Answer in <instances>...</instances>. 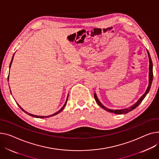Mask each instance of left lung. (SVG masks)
<instances>
[{"label":"left lung","mask_w":159,"mask_h":159,"mask_svg":"<svg viewBox=\"0 0 159 159\" xmlns=\"http://www.w3.org/2000/svg\"><path fill=\"white\" fill-rule=\"evenodd\" d=\"M148 54L149 61H150V66H149V85H148V87L146 92L144 93V94L143 95V96L138 100V101H137L134 105H133L132 106H131V107H129L127 109H121V110H111V109H107L106 107H105L100 102V101L98 100V98L97 97V94L94 93V99H95V100H96L97 103L100 105V106L102 108L104 109L105 110H106L107 111H109L110 112H113L114 114H126V113L130 112L131 111L134 110V109H135L142 102V101L144 100V98L146 96V94H148V93L149 92V91L150 89V88H151V86H152V80H153V64H152V59H151V57H150V55L149 54L148 51Z\"/></svg>","instance_id":"8db88e82"}]
</instances>
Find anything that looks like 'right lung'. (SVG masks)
<instances>
[{"instance_id":"add662e5","label":"right lung","mask_w":159,"mask_h":159,"mask_svg":"<svg viewBox=\"0 0 159 159\" xmlns=\"http://www.w3.org/2000/svg\"><path fill=\"white\" fill-rule=\"evenodd\" d=\"M13 56H14V55H13ZM13 58H12V59H11V62H10V65H9V68H10V67H11V64H12V61H13ZM8 79H9V76H8ZM67 101H68V97H67V99H66V102H65V105H64V106H63L59 111H57V112H56V113H54V114H53L52 115H50V116H36V115H33V114H29V113H28V112H25L22 107H21L20 105H18V106H19V107L22 109L23 111H24L25 113H27V114H29V115H30V116H33V117H35V118H48V117H50V116H55V115H56V114H57L58 113H59L61 111H62V110H63V109L65 108V105H66V103H67Z\"/></svg>"}]
</instances>
